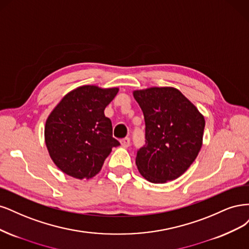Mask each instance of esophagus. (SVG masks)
<instances>
[{
  "instance_id": "esophagus-1",
  "label": "esophagus",
  "mask_w": 249,
  "mask_h": 249,
  "mask_svg": "<svg viewBox=\"0 0 249 249\" xmlns=\"http://www.w3.org/2000/svg\"><path fill=\"white\" fill-rule=\"evenodd\" d=\"M121 146L123 148H128L130 146V139L129 138H125L123 140H121Z\"/></svg>"
}]
</instances>
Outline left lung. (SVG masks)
I'll return each instance as SVG.
<instances>
[{
	"label": "left lung",
	"mask_w": 249,
	"mask_h": 249,
	"mask_svg": "<svg viewBox=\"0 0 249 249\" xmlns=\"http://www.w3.org/2000/svg\"><path fill=\"white\" fill-rule=\"evenodd\" d=\"M133 96L146 123V143L135 158L139 172L152 183L179 178L202 148L203 115L172 87L138 90Z\"/></svg>",
	"instance_id": "8db88e82"
}]
</instances>
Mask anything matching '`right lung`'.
<instances>
[{"mask_svg":"<svg viewBox=\"0 0 249 249\" xmlns=\"http://www.w3.org/2000/svg\"><path fill=\"white\" fill-rule=\"evenodd\" d=\"M118 92V88H76L64 96L47 118L45 143L63 173L90 179L100 172L111 148L120 145L113 138L111 121L104 115Z\"/></svg>","mask_w":249,"mask_h":249,"instance_id":"right-lung-1","label":"right lung"}]
</instances>
